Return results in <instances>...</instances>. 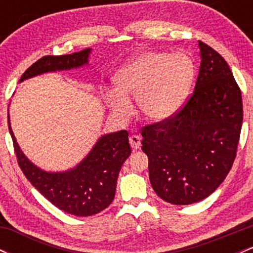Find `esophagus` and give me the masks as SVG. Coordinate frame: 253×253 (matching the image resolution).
Here are the masks:
<instances>
[{"label":"esophagus","instance_id":"1","mask_svg":"<svg viewBox=\"0 0 253 253\" xmlns=\"http://www.w3.org/2000/svg\"><path fill=\"white\" fill-rule=\"evenodd\" d=\"M129 144H130V147H132L133 150H138L140 149V145H141V138L139 135L136 134H133L129 136Z\"/></svg>","mask_w":253,"mask_h":253}]
</instances>
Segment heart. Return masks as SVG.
<instances>
[{
    "instance_id": "b5f03b06",
    "label": "heart",
    "mask_w": 253,
    "mask_h": 253,
    "mask_svg": "<svg viewBox=\"0 0 253 253\" xmlns=\"http://www.w3.org/2000/svg\"><path fill=\"white\" fill-rule=\"evenodd\" d=\"M194 78L195 64L185 53L144 52L117 71L113 82L118 92H110L107 101L113 114L126 120L132 114L127 96H135L143 115L162 121L183 106Z\"/></svg>"
}]
</instances>
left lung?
Wrapping results in <instances>:
<instances>
[{
    "label": "left lung",
    "mask_w": 253,
    "mask_h": 253,
    "mask_svg": "<svg viewBox=\"0 0 253 253\" xmlns=\"http://www.w3.org/2000/svg\"><path fill=\"white\" fill-rule=\"evenodd\" d=\"M201 65L190 97L172 117L141 129L153 190L172 205H191L221 184L237 156L242 91L226 60L199 42Z\"/></svg>",
    "instance_id": "obj_1"
}]
</instances>
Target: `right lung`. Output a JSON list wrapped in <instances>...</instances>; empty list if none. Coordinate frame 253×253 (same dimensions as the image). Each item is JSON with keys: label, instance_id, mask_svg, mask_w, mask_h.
Here are the masks:
<instances>
[{"label": "right lung", "instance_id": "right-lung-1", "mask_svg": "<svg viewBox=\"0 0 253 253\" xmlns=\"http://www.w3.org/2000/svg\"><path fill=\"white\" fill-rule=\"evenodd\" d=\"M89 53L90 48H85L72 54L40 58L24 72L20 82L43 72L80 68L88 63ZM8 127L20 169L52 205L72 215L90 216L106 210L114 200L119 172L130 155L126 129L98 139L85 159L75 169L46 172L31 163L20 150L10 128L9 117Z\"/></svg>", "mask_w": 253, "mask_h": 253}]
</instances>
